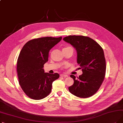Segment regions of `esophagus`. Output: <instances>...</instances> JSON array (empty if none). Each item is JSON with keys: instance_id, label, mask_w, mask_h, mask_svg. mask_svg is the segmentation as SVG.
Instances as JSON below:
<instances>
[{"instance_id": "obj_1", "label": "esophagus", "mask_w": 123, "mask_h": 123, "mask_svg": "<svg viewBox=\"0 0 123 123\" xmlns=\"http://www.w3.org/2000/svg\"><path fill=\"white\" fill-rule=\"evenodd\" d=\"M60 76H61V77H68V75H66V74H60Z\"/></svg>"}]
</instances>
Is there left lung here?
<instances>
[{
	"instance_id": "obj_1",
	"label": "left lung",
	"mask_w": 123,
	"mask_h": 123,
	"mask_svg": "<svg viewBox=\"0 0 123 123\" xmlns=\"http://www.w3.org/2000/svg\"><path fill=\"white\" fill-rule=\"evenodd\" d=\"M63 40L76 50L77 62L83 74L74 80L69 87L70 92L78 97L86 98L95 94L104 81L106 73V60L104 51L100 45L91 38L84 36L70 35Z\"/></svg>"
}]
</instances>
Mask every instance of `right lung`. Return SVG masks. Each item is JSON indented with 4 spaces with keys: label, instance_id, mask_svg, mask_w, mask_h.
Masks as SVG:
<instances>
[{
    "label": "right lung",
    "instance_id": "1",
    "mask_svg": "<svg viewBox=\"0 0 123 123\" xmlns=\"http://www.w3.org/2000/svg\"><path fill=\"white\" fill-rule=\"evenodd\" d=\"M62 39V37H42L26 43L19 55L17 71L19 83L29 97L40 100L51 92L54 81L59 77L58 73H45L44 64L48 61L50 49Z\"/></svg>",
    "mask_w": 123,
    "mask_h": 123
}]
</instances>
